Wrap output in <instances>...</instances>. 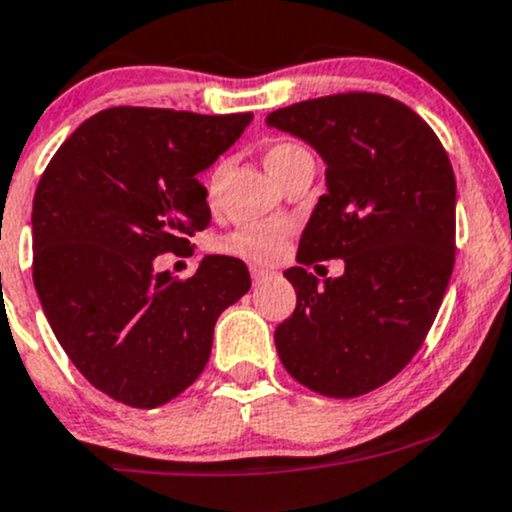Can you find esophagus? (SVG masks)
I'll return each instance as SVG.
<instances>
[{
	"instance_id": "1",
	"label": "esophagus",
	"mask_w": 512,
	"mask_h": 512,
	"mask_svg": "<svg viewBox=\"0 0 512 512\" xmlns=\"http://www.w3.org/2000/svg\"><path fill=\"white\" fill-rule=\"evenodd\" d=\"M251 278H254V283H256V285H261V283H266L268 278H273V273H271V271H266V268H258V266H254V268H251Z\"/></svg>"
}]
</instances>
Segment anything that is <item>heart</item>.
Listing matches in <instances>:
<instances>
[{
    "instance_id": "obj_1",
    "label": "heart",
    "mask_w": 512,
    "mask_h": 512,
    "mask_svg": "<svg viewBox=\"0 0 512 512\" xmlns=\"http://www.w3.org/2000/svg\"><path fill=\"white\" fill-rule=\"evenodd\" d=\"M263 163H266L268 173L278 183H283L302 163H312V153L293 139H273L263 146ZM222 173L224 166H217L212 170L210 180H207V197L210 200H214V195H217ZM288 234L290 227L285 222H249L241 224L232 234L224 236L219 241V249L224 254L244 258V261L251 263H273L285 251Z\"/></svg>"
}]
</instances>
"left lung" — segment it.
Returning a JSON list of instances; mask_svg holds the SVG:
<instances>
[{"label": "left lung", "instance_id": "8db88e82", "mask_svg": "<svg viewBox=\"0 0 512 512\" xmlns=\"http://www.w3.org/2000/svg\"><path fill=\"white\" fill-rule=\"evenodd\" d=\"M268 126L327 163V192L285 278L295 312L276 329L285 371L327 398H356L398 376L430 332L454 268L456 180L422 117L393 97L342 92L276 109ZM342 257L319 281L306 268Z\"/></svg>", "mask_w": 512, "mask_h": 512}]
</instances>
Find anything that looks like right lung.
Masks as SVG:
<instances>
[{"label": "right lung", "mask_w": 512, "mask_h": 512, "mask_svg": "<svg viewBox=\"0 0 512 512\" xmlns=\"http://www.w3.org/2000/svg\"><path fill=\"white\" fill-rule=\"evenodd\" d=\"M254 114L112 107L82 122L34 195V285L68 359L131 408L178 398L207 366L217 317L249 293L246 263L205 256L178 280L153 258L210 227L197 173Z\"/></svg>", "instance_id": "add662e5"}]
</instances>
